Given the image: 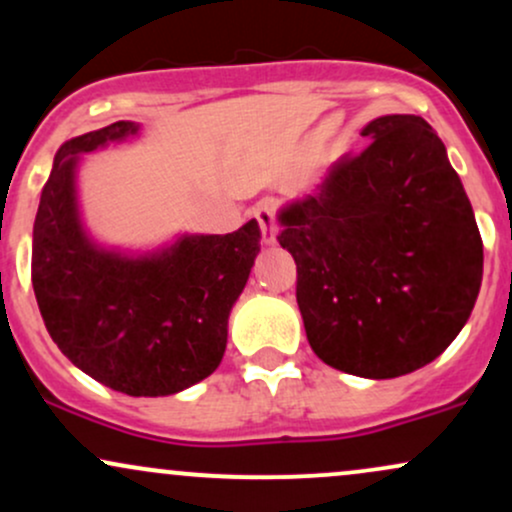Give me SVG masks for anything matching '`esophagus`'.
Returning a JSON list of instances; mask_svg holds the SVG:
<instances>
[{
    "label": "esophagus",
    "mask_w": 512,
    "mask_h": 512,
    "mask_svg": "<svg viewBox=\"0 0 512 512\" xmlns=\"http://www.w3.org/2000/svg\"><path fill=\"white\" fill-rule=\"evenodd\" d=\"M257 223H260V231H262V243L264 245H274L276 236H279V228H276V216H274V207L272 204H260L255 211H252Z\"/></svg>",
    "instance_id": "34e87169"
}]
</instances>
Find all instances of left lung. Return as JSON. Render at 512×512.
<instances>
[{
    "mask_svg": "<svg viewBox=\"0 0 512 512\" xmlns=\"http://www.w3.org/2000/svg\"><path fill=\"white\" fill-rule=\"evenodd\" d=\"M363 154L276 214L317 358L387 380L424 368L460 334L484 274L472 204L424 117L383 115Z\"/></svg>",
    "mask_w": 512,
    "mask_h": 512,
    "instance_id": "1",
    "label": "left lung"
}]
</instances>
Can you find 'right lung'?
<instances>
[{
    "label": "right lung",
    "instance_id": "1",
    "mask_svg": "<svg viewBox=\"0 0 512 512\" xmlns=\"http://www.w3.org/2000/svg\"><path fill=\"white\" fill-rule=\"evenodd\" d=\"M139 134V122L120 120L60 146L35 214L31 276L52 342L76 368L122 395L166 397L219 368L262 236L252 219L154 250L98 243L81 216V156Z\"/></svg>",
    "mask_w": 512,
    "mask_h": 512
}]
</instances>
